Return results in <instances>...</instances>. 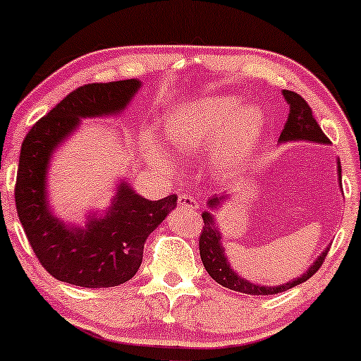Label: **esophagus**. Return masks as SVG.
Returning <instances> with one entry per match:
<instances>
[{"label": "esophagus", "mask_w": 361, "mask_h": 361, "mask_svg": "<svg viewBox=\"0 0 361 361\" xmlns=\"http://www.w3.org/2000/svg\"><path fill=\"white\" fill-rule=\"evenodd\" d=\"M177 202H179L180 207H184L187 210H199V200L190 194H180Z\"/></svg>", "instance_id": "obj_1"}]
</instances>
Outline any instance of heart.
Returning <instances> with one entry per match:
<instances>
[{
    "mask_svg": "<svg viewBox=\"0 0 361 361\" xmlns=\"http://www.w3.org/2000/svg\"><path fill=\"white\" fill-rule=\"evenodd\" d=\"M236 97H205L171 111L162 125V140L180 157L202 159L216 176H230L253 154L264 130V115L258 106H240ZM151 159L171 167L172 159L154 141L145 137Z\"/></svg>",
    "mask_w": 361,
    "mask_h": 361,
    "instance_id": "heart-1",
    "label": "heart"
}]
</instances>
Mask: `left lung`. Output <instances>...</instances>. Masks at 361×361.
<instances>
[{
  "label": "left lung",
  "mask_w": 361,
  "mask_h": 361,
  "mask_svg": "<svg viewBox=\"0 0 361 361\" xmlns=\"http://www.w3.org/2000/svg\"><path fill=\"white\" fill-rule=\"evenodd\" d=\"M283 97L289 105V115H288V121H286V125L283 128V133H281L279 136V141L281 142L312 141V142H324V145H327L329 137L324 135L322 128H320L317 125V121H315L312 110H310L307 102H305L299 93L290 92V90H283ZM338 176L342 177L340 162H338ZM225 199H226V194L214 195L210 197L207 204H209L210 209H216V207L224 204ZM202 219H204V228H202L199 248H200V258H202V263H204V268L207 269V273L212 276V279H215L216 283L224 286V288L236 290V293L251 294V295H271V294L284 293V290L294 288V286L302 284L304 281H307L310 278V276L317 273L329 251V248L325 250L324 253L320 255L312 264H310V268L305 271L300 278L289 281V283L281 284V286H269V288L268 286H259V284L250 283V281H246L245 278H240V276L231 269V266L228 264L226 256L224 253L221 236H220L219 226L215 225L214 215H212L210 212H204V214H202Z\"/></svg>",
  "instance_id": "1"
}]
</instances>
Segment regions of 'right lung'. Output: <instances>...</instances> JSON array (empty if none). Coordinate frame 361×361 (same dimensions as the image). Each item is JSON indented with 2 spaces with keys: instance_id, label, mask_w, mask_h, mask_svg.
I'll return each instance as SVG.
<instances>
[{
  "instance_id": "right-lung-1",
  "label": "right lung",
  "mask_w": 361,
  "mask_h": 361,
  "mask_svg": "<svg viewBox=\"0 0 361 361\" xmlns=\"http://www.w3.org/2000/svg\"><path fill=\"white\" fill-rule=\"evenodd\" d=\"M140 87L136 78L78 87L23 141L14 187L18 216L39 263L62 283L113 288L130 281L141 266L147 236L177 205L176 194L147 200L123 180L106 214H88L85 226L66 225L49 209L47 167L56 147L77 130L80 118L125 110Z\"/></svg>"
}]
</instances>
